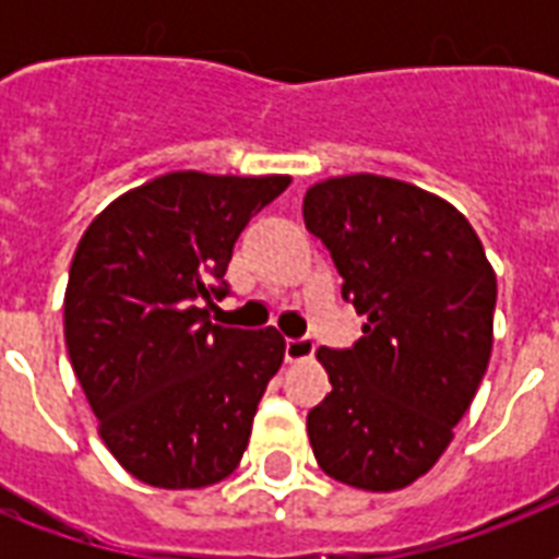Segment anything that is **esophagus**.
I'll use <instances>...</instances> for the list:
<instances>
[{
  "mask_svg": "<svg viewBox=\"0 0 559 559\" xmlns=\"http://www.w3.org/2000/svg\"><path fill=\"white\" fill-rule=\"evenodd\" d=\"M316 350V342L310 336H301V340H287V348H284V357L287 362H301V359H310Z\"/></svg>",
  "mask_w": 559,
  "mask_h": 559,
  "instance_id": "obj_1",
  "label": "esophagus"
}]
</instances>
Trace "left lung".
Returning <instances> with one entry per match:
<instances>
[{
    "label": "left lung",
    "instance_id": "obj_1",
    "mask_svg": "<svg viewBox=\"0 0 559 559\" xmlns=\"http://www.w3.org/2000/svg\"><path fill=\"white\" fill-rule=\"evenodd\" d=\"M342 298L366 316L354 348H319L331 394L310 408L319 467L389 493L435 467L493 348L496 272L467 217L400 179L354 174L305 193Z\"/></svg>",
    "mask_w": 559,
    "mask_h": 559
}]
</instances>
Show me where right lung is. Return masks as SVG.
Returning a JSON list of instances; mask_svg holds the SVG:
<instances>
[{
	"instance_id": "obj_1",
	"label": "right lung",
	"mask_w": 559,
	"mask_h": 559,
	"mask_svg": "<svg viewBox=\"0 0 559 559\" xmlns=\"http://www.w3.org/2000/svg\"><path fill=\"white\" fill-rule=\"evenodd\" d=\"M289 177L177 170L112 200L69 270L63 333L74 377L118 464L193 490L235 473L266 382L284 362L275 328L211 324L246 223Z\"/></svg>"
}]
</instances>
